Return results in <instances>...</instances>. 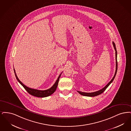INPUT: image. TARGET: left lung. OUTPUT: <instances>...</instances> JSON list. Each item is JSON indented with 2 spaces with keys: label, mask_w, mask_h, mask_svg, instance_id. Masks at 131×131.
Here are the masks:
<instances>
[{
  "label": "left lung",
  "mask_w": 131,
  "mask_h": 131,
  "mask_svg": "<svg viewBox=\"0 0 131 131\" xmlns=\"http://www.w3.org/2000/svg\"><path fill=\"white\" fill-rule=\"evenodd\" d=\"M113 45L114 46V48L115 49V60H116V70H115V74L114 75V77L113 78V79L111 80V81L108 83V84L106 85L104 88H103L101 90L98 91H95V92H91V93H88V92H82V91H77L80 94L82 95L83 96H85L89 97H94L97 96L101 93H102L104 91H105L106 89L108 86V85H110L114 81V79L115 77V75L116 74L117 72V51H116V47H115V45L114 43V41H113Z\"/></svg>",
  "instance_id": "1"
}]
</instances>
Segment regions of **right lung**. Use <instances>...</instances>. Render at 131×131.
I'll return each instance as SVG.
<instances>
[{
    "mask_svg": "<svg viewBox=\"0 0 131 131\" xmlns=\"http://www.w3.org/2000/svg\"><path fill=\"white\" fill-rule=\"evenodd\" d=\"M14 72H15V74L16 76V77L17 78V81H18V82L23 85V88L25 89V90L28 92L29 94H30L31 95L34 96L38 97H46L49 96L52 94H53L57 89V86L58 85V83H59V79L60 78V76L61 75L62 73L59 76L57 80H56V82L55 83V84L53 85L50 88V89L46 90H44V91H41V90H36V89H31L28 88L27 86H26V85H24L23 83L19 80V79L17 77V75L16 73L15 70L14 68Z\"/></svg>",
    "mask_w": 131,
    "mask_h": 131,
    "instance_id": "add662e5",
    "label": "right lung"
}]
</instances>
